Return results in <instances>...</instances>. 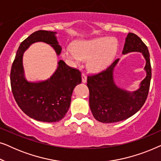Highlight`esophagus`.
Masks as SVG:
<instances>
[{"instance_id":"obj_1","label":"esophagus","mask_w":161,"mask_h":161,"mask_svg":"<svg viewBox=\"0 0 161 161\" xmlns=\"http://www.w3.org/2000/svg\"><path fill=\"white\" fill-rule=\"evenodd\" d=\"M82 82L83 83H86V80H87V77L86 75L84 73H82Z\"/></svg>"}]
</instances>
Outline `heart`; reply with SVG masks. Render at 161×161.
Listing matches in <instances>:
<instances>
[{
    "mask_svg": "<svg viewBox=\"0 0 161 161\" xmlns=\"http://www.w3.org/2000/svg\"><path fill=\"white\" fill-rule=\"evenodd\" d=\"M117 43L114 39L101 37L90 41L76 42L72 48L64 50V58L78 62L80 58L89 59L88 67L92 71H100L107 67L115 56Z\"/></svg>",
    "mask_w": 161,
    "mask_h": 161,
    "instance_id": "b5f03b06",
    "label": "heart"
}]
</instances>
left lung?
Here are the masks:
<instances>
[{"instance_id":"1","label":"left lung","mask_w":161,"mask_h":161,"mask_svg":"<svg viewBox=\"0 0 161 161\" xmlns=\"http://www.w3.org/2000/svg\"><path fill=\"white\" fill-rule=\"evenodd\" d=\"M130 52L142 53L147 61L144 67L147 76L137 91L130 93L118 88L114 83L113 71L119 58L106 69L87 77L89 106L94 119L99 122L113 123L127 119L139 111L146 102L152 77L149 53L140 37L133 33H129L126 37L122 53Z\"/></svg>"}]
</instances>
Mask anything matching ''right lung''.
Returning <instances> with one entry per match:
<instances>
[{
	"label": "right lung",
	"instance_id": "right-lung-1",
	"mask_svg": "<svg viewBox=\"0 0 161 161\" xmlns=\"http://www.w3.org/2000/svg\"><path fill=\"white\" fill-rule=\"evenodd\" d=\"M56 32L37 31L21 42L13 61L10 73L12 92L17 104L29 117L45 122H58L64 117L71 103L74 88L81 83V72L62 60L51 78L39 83L28 82L24 78L23 52L36 42L50 45L61 53Z\"/></svg>",
	"mask_w": 161,
	"mask_h": 161
}]
</instances>
